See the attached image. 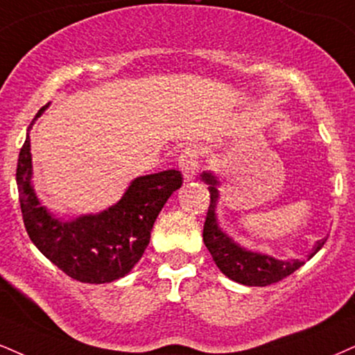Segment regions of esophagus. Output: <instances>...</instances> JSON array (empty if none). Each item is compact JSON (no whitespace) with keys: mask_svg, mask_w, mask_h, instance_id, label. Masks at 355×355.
I'll use <instances>...</instances> for the list:
<instances>
[{"mask_svg":"<svg viewBox=\"0 0 355 355\" xmlns=\"http://www.w3.org/2000/svg\"><path fill=\"white\" fill-rule=\"evenodd\" d=\"M198 159L200 153L195 147H187L178 157V166H180L185 182L195 180L196 173H198Z\"/></svg>","mask_w":355,"mask_h":355,"instance_id":"1","label":"esophagus"}]
</instances>
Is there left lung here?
<instances>
[{
  "label": "left lung",
  "mask_w": 355,
  "mask_h": 355,
  "mask_svg": "<svg viewBox=\"0 0 355 355\" xmlns=\"http://www.w3.org/2000/svg\"><path fill=\"white\" fill-rule=\"evenodd\" d=\"M202 180L210 190V207L203 226V241L213 261L230 279L245 286H270L293 275L304 264L301 259H277L270 254L246 250L223 232L216 218V205L220 200V180L213 172H203ZM327 236L315 241L307 259H311L324 246Z\"/></svg>",
  "instance_id": "8db88e82"
}]
</instances>
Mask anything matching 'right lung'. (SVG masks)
Segmentation results:
<instances>
[{
    "label": "right lung",
    "mask_w": 355,
    "mask_h": 355,
    "mask_svg": "<svg viewBox=\"0 0 355 355\" xmlns=\"http://www.w3.org/2000/svg\"><path fill=\"white\" fill-rule=\"evenodd\" d=\"M29 123L21 147L16 183L24 226L34 243L51 263L80 283H112L129 275L150 241V232L166 200L182 187L178 170L137 177L117 203L99 213H87L74 220L58 218L42 207L33 187V159L29 130L42 112Z\"/></svg>",
    "instance_id": "right-lung-1"
}]
</instances>
